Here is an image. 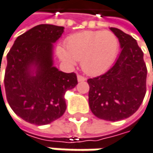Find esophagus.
<instances>
[{
	"mask_svg": "<svg viewBox=\"0 0 153 153\" xmlns=\"http://www.w3.org/2000/svg\"><path fill=\"white\" fill-rule=\"evenodd\" d=\"M85 80H86V78L84 76H82L81 75H77V81L78 82H83Z\"/></svg>",
	"mask_w": 153,
	"mask_h": 153,
	"instance_id": "34e87169",
	"label": "esophagus"
}]
</instances>
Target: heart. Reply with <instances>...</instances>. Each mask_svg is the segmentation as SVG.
I'll return each mask as SVG.
<instances>
[{
    "instance_id": "obj_1",
    "label": "heart",
    "mask_w": 153,
    "mask_h": 153,
    "mask_svg": "<svg viewBox=\"0 0 153 153\" xmlns=\"http://www.w3.org/2000/svg\"><path fill=\"white\" fill-rule=\"evenodd\" d=\"M64 48H58V55L64 62L73 65L81 60L82 71L97 75L108 70L117 56L118 38L111 31H83L72 35Z\"/></svg>"
}]
</instances>
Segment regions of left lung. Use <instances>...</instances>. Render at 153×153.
Wrapping results in <instances>:
<instances>
[{
	"instance_id": "1",
	"label": "left lung",
	"mask_w": 153,
	"mask_h": 153,
	"mask_svg": "<svg viewBox=\"0 0 153 153\" xmlns=\"http://www.w3.org/2000/svg\"><path fill=\"white\" fill-rule=\"evenodd\" d=\"M110 29L118 38L120 55L107 72L87 82L93 114L114 122L131 117L138 110L146 92L147 69L136 40L118 28Z\"/></svg>"
}]
</instances>
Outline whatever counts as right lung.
<instances>
[{
    "label": "right lung",
    "instance_id": "1",
    "mask_svg": "<svg viewBox=\"0 0 153 153\" xmlns=\"http://www.w3.org/2000/svg\"><path fill=\"white\" fill-rule=\"evenodd\" d=\"M63 29L50 24L32 27L17 37L7 55V100L14 112L30 124L48 125L61 117L66 110L65 93L77 84L75 73L54 66V43Z\"/></svg>",
    "mask_w": 153,
    "mask_h": 153
}]
</instances>
